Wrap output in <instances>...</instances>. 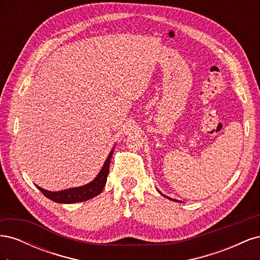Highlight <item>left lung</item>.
<instances>
[{
	"instance_id": "8db88e82",
	"label": "left lung",
	"mask_w": 260,
	"mask_h": 260,
	"mask_svg": "<svg viewBox=\"0 0 260 260\" xmlns=\"http://www.w3.org/2000/svg\"><path fill=\"white\" fill-rule=\"evenodd\" d=\"M164 196H165V195H164ZM168 199H169V198H168ZM170 200H172V199H170ZM172 201H174V200H172Z\"/></svg>"
}]
</instances>
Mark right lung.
<instances>
[{
	"mask_svg": "<svg viewBox=\"0 0 260 260\" xmlns=\"http://www.w3.org/2000/svg\"><path fill=\"white\" fill-rule=\"evenodd\" d=\"M113 153H114V148L112 149L111 153H109L108 157L103 165V167H102L96 178L93 181H91V182L88 184L82 185V186H78V187L67 188V190H62V191H58V192H51L48 190H44V188L38 186V185H36V186L42 192V194L45 196V198H48L53 202L60 203V204L79 203V202H84V201H88L90 199L95 198L96 195L101 194V192L103 191V188L106 184V180H107V176L109 172V164H111Z\"/></svg>",
	"mask_w": 260,
	"mask_h": 260,
	"instance_id": "obj_1",
	"label": "right lung"
}]
</instances>
